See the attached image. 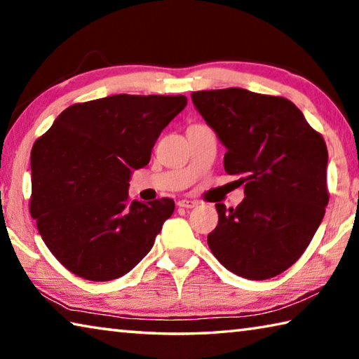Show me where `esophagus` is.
<instances>
[{
	"label": "esophagus",
	"instance_id": "34e87169",
	"mask_svg": "<svg viewBox=\"0 0 359 359\" xmlns=\"http://www.w3.org/2000/svg\"><path fill=\"white\" fill-rule=\"evenodd\" d=\"M179 208H184V209H193L198 205V201H191V199H180L177 203Z\"/></svg>",
	"mask_w": 359,
	"mask_h": 359
}]
</instances>
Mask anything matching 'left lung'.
Instances as JSON below:
<instances>
[{
    "mask_svg": "<svg viewBox=\"0 0 359 359\" xmlns=\"http://www.w3.org/2000/svg\"><path fill=\"white\" fill-rule=\"evenodd\" d=\"M191 100L228 149L224 171L245 185L238 208L215 204L210 252L248 280L282 274L306 252L330 201L323 136L283 96L223 88Z\"/></svg>",
    "mask_w": 359,
    "mask_h": 359,
    "instance_id": "left-lung-1",
    "label": "left lung"
}]
</instances>
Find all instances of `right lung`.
<instances>
[{
    "mask_svg": "<svg viewBox=\"0 0 359 359\" xmlns=\"http://www.w3.org/2000/svg\"><path fill=\"white\" fill-rule=\"evenodd\" d=\"M185 106L184 95L77 102L34 142L29 214L72 274L114 280L154 247L174 201H131L130 174L147 165L160 133Z\"/></svg>",
    "mask_w": 359,
    "mask_h": 359,
    "instance_id": "right-lung-1",
    "label": "right lung"
}]
</instances>
